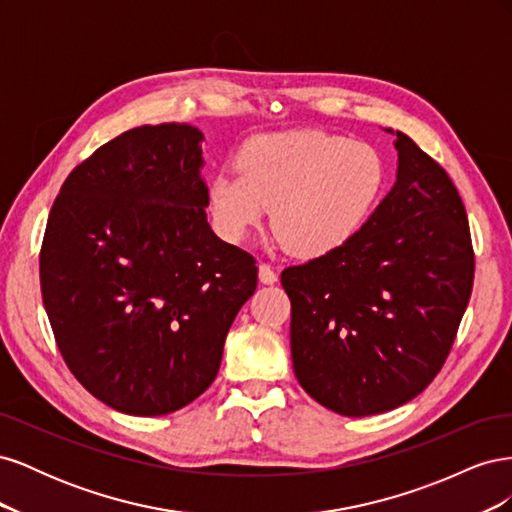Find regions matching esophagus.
<instances>
[{"mask_svg": "<svg viewBox=\"0 0 512 512\" xmlns=\"http://www.w3.org/2000/svg\"><path fill=\"white\" fill-rule=\"evenodd\" d=\"M258 280L262 284H275L277 273L271 269V265H267V262H260V265H258Z\"/></svg>", "mask_w": 512, "mask_h": 512, "instance_id": "esophagus-1", "label": "esophagus"}]
</instances>
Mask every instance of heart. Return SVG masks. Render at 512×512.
Instances as JSON below:
<instances>
[{
    "instance_id": "obj_1",
    "label": "heart",
    "mask_w": 512,
    "mask_h": 512,
    "mask_svg": "<svg viewBox=\"0 0 512 512\" xmlns=\"http://www.w3.org/2000/svg\"><path fill=\"white\" fill-rule=\"evenodd\" d=\"M237 168L207 185L215 232L241 243L273 205L277 235L299 256L331 254L359 235L386 175L374 147L322 130L254 136L239 149Z\"/></svg>"
}]
</instances>
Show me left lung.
Returning a JSON list of instances; mask_svg holds the SVG:
<instances>
[{"instance_id": "left-lung-1", "label": "left lung", "mask_w": 512, "mask_h": 512, "mask_svg": "<svg viewBox=\"0 0 512 512\" xmlns=\"http://www.w3.org/2000/svg\"><path fill=\"white\" fill-rule=\"evenodd\" d=\"M397 175L350 243L282 271L292 367L342 416L408 404L442 369L474 282L466 209L446 170L404 132Z\"/></svg>"}]
</instances>
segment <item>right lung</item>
I'll list each match as a JSON object with an SVG mask.
<instances>
[{"mask_svg":"<svg viewBox=\"0 0 512 512\" xmlns=\"http://www.w3.org/2000/svg\"><path fill=\"white\" fill-rule=\"evenodd\" d=\"M205 136L188 123L119 134L55 198L40 286L57 346L117 412L170 414L218 376L256 260L207 222Z\"/></svg>","mask_w":512,"mask_h":512,"instance_id":"add662e5","label":"right lung"}]
</instances>
